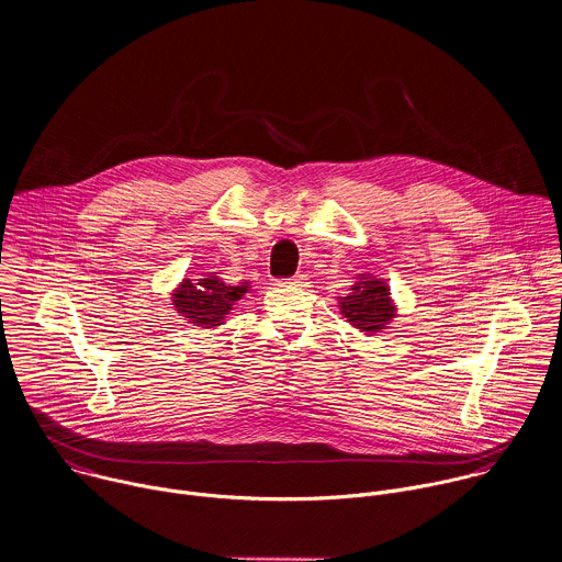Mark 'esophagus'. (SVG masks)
Here are the masks:
<instances>
[{
  "instance_id": "obj_1",
  "label": "esophagus",
  "mask_w": 562,
  "mask_h": 562,
  "mask_svg": "<svg viewBox=\"0 0 562 562\" xmlns=\"http://www.w3.org/2000/svg\"><path fill=\"white\" fill-rule=\"evenodd\" d=\"M284 284H291V286H308V276H304V273H297V276L289 278Z\"/></svg>"
}]
</instances>
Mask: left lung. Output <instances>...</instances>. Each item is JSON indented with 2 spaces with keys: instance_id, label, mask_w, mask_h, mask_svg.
<instances>
[{
  "instance_id": "left-lung-1",
  "label": "left lung",
  "mask_w": 562,
  "mask_h": 562,
  "mask_svg": "<svg viewBox=\"0 0 562 562\" xmlns=\"http://www.w3.org/2000/svg\"><path fill=\"white\" fill-rule=\"evenodd\" d=\"M337 300L341 315L366 335L383 333L398 313L387 282L372 273H359L350 293Z\"/></svg>"
}]
</instances>
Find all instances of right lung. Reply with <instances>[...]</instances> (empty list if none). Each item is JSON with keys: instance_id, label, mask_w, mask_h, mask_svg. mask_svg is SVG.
Segmentation results:
<instances>
[{"instance_id": "add662e5", "label": "right lung", "mask_w": 562, "mask_h": 562, "mask_svg": "<svg viewBox=\"0 0 562 562\" xmlns=\"http://www.w3.org/2000/svg\"><path fill=\"white\" fill-rule=\"evenodd\" d=\"M251 289V282L225 284L218 276L210 273L205 278H183L170 293L175 311L199 328H216L225 324V317L238 300Z\"/></svg>"}]
</instances>
